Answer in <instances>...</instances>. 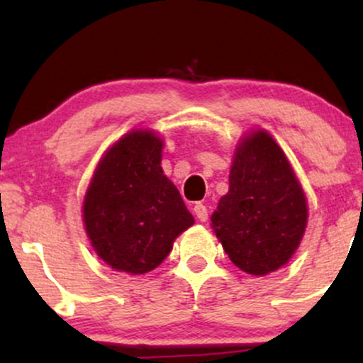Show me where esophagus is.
<instances>
[{"mask_svg":"<svg viewBox=\"0 0 363 363\" xmlns=\"http://www.w3.org/2000/svg\"><path fill=\"white\" fill-rule=\"evenodd\" d=\"M193 211H194L196 218H198L199 222H206V220H208V210H206L205 205H201V203H196Z\"/></svg>","mask_w":363,"mask_h":363,"instance_id":"obj_1","label":"esophagus"}]
</instances>
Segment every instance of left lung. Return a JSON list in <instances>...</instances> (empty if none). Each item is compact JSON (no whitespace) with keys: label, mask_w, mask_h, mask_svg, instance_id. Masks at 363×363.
Returning <instances> with one entry per match:
<instances>
[{"label":"left lung","mask_w":363,"mask_h":363,"mask_svg":"<svg viewBox=\"0 0 363 363\" xmlns=\"http://www.w3.org/2000/svg\"><path fill=\"white\" fill-rule=\"evenodd\" d=\"M228 193L211 215V227L230 261L264 277L286 264L307 225V199L289 158L262 129L235 148Z\"/></svg>","instance_id":"1"}]
</instances>
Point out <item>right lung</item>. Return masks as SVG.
I'll list each match as a JSON object with an SVG mask.
<instances>
[{
  "instance_id": "right-lung-1",
  "label": "right lung",
  "mask_w": 363,
  "mask_h": 363,
  "mask_svg": "<svg viewBox=\"0 0 363 363\" xmlns=\"http://www.w3.org/2000/svg\"><path fill=\"white\" fill-rule=\"evenodd\" d=\"M162 141L135 129L107 150L83 201L91 247L116 272L155 269L179 234L194 223L177 187L160 167Z\"/></svg>"
}]
</instances>
